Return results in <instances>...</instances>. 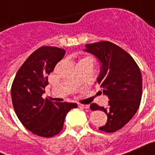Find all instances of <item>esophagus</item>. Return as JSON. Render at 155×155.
<instances>
[{
  "mask_svg": "<svg viewBox=\"0 0 155 155\" xmlns=\"http://www.w3.org/2000/svg\"><path fill=\"white\" fill-rule=\"evenodd\" d=\"M78 106L80 107H81V108H84V109H88V108H89L88 104H78Z\"/></svg>",
  "mask_w": 155,
  "mask_h": 155,
  "instance_id": "34e87169",
  "label": "esophagus"
}]
</instances>
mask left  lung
Returning a JSON list of instances; mask_svg holds the SVG:
<instances>
[{
  "mask_svg": "<svg viewBox=\"0 0 155 155\" xmlns=\"http://www.w3.org/2000/svg\"><path fill=\"white\" fill-rule=\"evenodd\" d=\"M84 51L92 54L100 62L96 83L109 99L104 108L91 104V110H104L107 115L105 125L99 129L111 133L121 129L130 121L140 105L143 80L140 69L126 51L109 41L85 45Z\"/></svg>",
  "mask_w": 155,
  "mask_h": 155,
  "instance_id": "8db88e82",
  "label": "left lung"
}]
</instances>
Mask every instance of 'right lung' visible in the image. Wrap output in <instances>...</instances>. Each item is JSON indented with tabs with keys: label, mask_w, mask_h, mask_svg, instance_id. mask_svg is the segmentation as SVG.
Masks as SVG:
<instances>
[{
	"label": "right lung",
	"mask_w": 155,
	"mask_h": 155,
	"mask_svg": "<svg viewBox=\"0 0 155 155\" xmlns=\"http://www.w3.org/2000/svg\"><path fill=\"white\" fill-rule=\"evenodd\" d=\"M65 55L64 49L43 46L19 68L11 87L12 105L19 120L33 134L49 138L59 134L73 103H52L43 99L48 75Z\"/></svg>",
	"instance_id": "add662e5"
}]
</instances>
